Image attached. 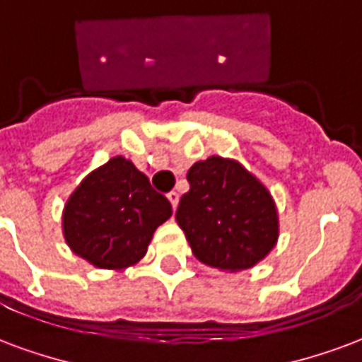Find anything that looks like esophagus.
<instances>
[{
    "label": "esophagus",
    "mask_w": 362,
    "mask_h": 362,
    "mask_svg": "<svg viewBox=\"0 0 362 362\" xmlns=\"http://www.w3.org/2000/svg\"><path fill=\"white\" fill-rule=\"evenodd\" d=\"M167 197H168V202H170V205H173L174 211H176V207H178V194H176V192H170Z\"/></svg>",
    "instance_id": "34e87169"
}]
</instances>
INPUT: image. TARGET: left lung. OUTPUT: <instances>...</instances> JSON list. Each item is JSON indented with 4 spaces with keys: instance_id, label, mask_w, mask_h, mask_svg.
<instances>
[{
    "instance_id": "1",
    "label": "left lung",
    "mask_w": 362,
    "mask_h": 362,
    "mask_svg": "<svg viewBox=\"0 0 362 362\" xmlns=\"http://www.w3.org/2000/svg\"><path fill=\"white\" fill-rule=\"evenodd\" d=\"M188 182L176 222L202 263L240 272L269 255L278 242V211L263 182L218 155L194 163Z\"/></svg>"
}]
</instances>
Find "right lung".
Returning a JSON list of instances; mask_svg holds the SVG:
<instances>
[{"label": "right lung", "instance_id": "right-lung-1", "mask_svg": "<svg viewBox=\"0 0 362 362\" xmlns=\"http://www.w3.org/2000/svg\"><path fill=\"white\" fill-rule=\"evenodd\" d=\"M173 215L165 195L132 160L113 157L80 182L63 209L72 253L95 269L124 270L144 259L153 232Z\"/></svg>", "mask_w": 362, "mask_h": 362}]
</instances>
